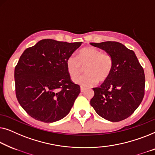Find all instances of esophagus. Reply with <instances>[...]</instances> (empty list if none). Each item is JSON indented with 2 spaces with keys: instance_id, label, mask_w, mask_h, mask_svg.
Segmentation results:
<instances>
[{
  "instance_id": "1",
  "label": "esophagus",
  "mask_w": 155,
  "mask_h": 155,
  "mask_svg": "<svg viewBox=\"0 0 155 155\" xmlns=\"http://www.w3.org/2000/svg\"><path fill=\"white\" fill-rule=\"evenodd\" d=\"M84 90H85V88H84V87L81 86V92H84Z\"/></svg>"
}]
</instances>
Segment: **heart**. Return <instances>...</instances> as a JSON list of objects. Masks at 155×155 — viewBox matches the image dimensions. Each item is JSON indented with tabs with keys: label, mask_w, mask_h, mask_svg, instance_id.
<instances>
[{
	"label": "heart",
	"mask_w": 155,
	"mask_h": 155,
	"mask_svg": "<svg viewBox=\"0 0 155 155\" xmlns=\"http://www.w3.org/2000/svg\"><path fill=\"white\" fill-rule=\"evenodd\" d=\"M114 61L110 54L101 53L93 47L80 50L77 58L69 56L66 60L67 71L71 77L75 78L81 73V66H85L87 74L75 78L74 81L83 86H92L98 82H104L110 77Z\"/></svg>",
	"instance_id": "heart-1"
}]
</instances>
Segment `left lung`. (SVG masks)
<instances>
[{
	"label": "left lung",
	"instance_id": "1",
	"mask_svg": "<svg viewBox=\"0 0 155 155\" xmlns=\"http://www.w3.org/2000/svg\"><path fill=\"white\" fill-rule=\"evenodd\" d=\"M112 55L111 74L101 86L93 88L91 105L107 120L117 122L130 117L138 107L145 94L143 68L131 50L116 41L91 43Z\"/></svg>",
	"mask_w": 155,
	"mask_h": 155
}]
</instances>
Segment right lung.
<instances>
[{"label":"right lung","instance_id":"1","mask_svg":"<svg viewBox=\"0 0 155 155\" xmlns=\"http://www.w3.org/2000/svg\"><path fill=\"white\" fill-rule=\"evenodd\" d=\"M81 43L43 39L19 58L15 69L16 97L36 120L52 123L70 112L80 86L71 81L66 60Z\"/></svg>","mask_w":155,"mask_h":155}]
</instances>
